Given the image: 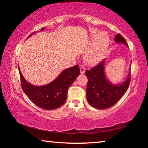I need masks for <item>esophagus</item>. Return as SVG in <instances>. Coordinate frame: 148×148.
<instances>
[{
	"mask_svg": "<svg viewBox=\"0 0 148 148\" xmlns=\"http://www.w3.org/2000/svg\"><path fill=\"white\" fill-rule=\"evenodd\" d=\"M79 70H80V73H81V74H84L85 73V71H86V70H85L84 67L81 66L79 68Z\"/></svg>",
	"mask_w": 148,
	"mask_h": 148,
	"instance_id": "esophagus-1",
	"label": "esophagus"
}]
</instances>
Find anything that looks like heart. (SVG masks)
Returning <instances> with one entry per match:
<instances>
[{"instance_id": "obj_1", "label": "heart", "mask_w": 148, "mask_h": 148, "mask_svg": "<svg viewBox=\"0 0 148 148\" xmlns=\"http://www.w3.org/2000/svg\"><path fill=\"white\" fill-rule=\"evenodd\" d=\"M97 32V31H94L93 35ZM109 42V36L106 32H101L97 34L91 47L84 55L85 62L89 65H94L101 61L107 51Z\"/></svg>"}]
</instances>
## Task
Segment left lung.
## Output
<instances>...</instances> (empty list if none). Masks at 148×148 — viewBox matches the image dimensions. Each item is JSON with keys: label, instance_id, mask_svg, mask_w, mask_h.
Here are the masks:
<instances>
[{"label": "left lung", "instance_id": "1", "mask_svg": "<svg viewBox=\"0 0 148 148\" xmlns=\"http://www.w3.org/2000/svg\"><path fill=\"white\" fill-rule=\"evenodd\" d=\"M117 43L127 46L125 39L120 34L115 36ZM86 75L88 79L87 85V101L91 106L97 109H106L116 104L127 91L131 82V73L121 84L113 85L108 81L104 74V61L87 70Z\"/></svg>", "mask_w": 148, "mask_h": 148}]
</instances>
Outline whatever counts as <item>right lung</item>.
<instances>
[{
    "label": "right lung",
    "mask_w": 148,
    "mask_h": 148,
    "mask_svg": "<svg viewBox=\"0 0 148 148\" xmlns=\"http://www.w3.org/2000/svg\"><path fill=\"white\" fill-rule=\"evenodd\" d=\"M44 29V27L42 28L41 31ZM33 33L34 32H32ZM31 36V34L28 38ZM19 72L21 88L25 93L36 106L47 110L57 109L64 104L69 87L80 73L79 66L76 64L62 71L50 84L44 86H35L24 79L19 69Z\"/></svg>",
    "instance_id": "add662e5"
}]
</instances>
